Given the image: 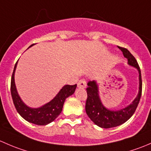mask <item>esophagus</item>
<instances>
[{
    "mask_svg": "<svg viewBox=\"0 0 151 151\" xmlns=\"http://www.w3.org/2000/svg\"><path fill=\"white\" fill-rule=\"evenodd\" d=\"M78 86L79 88H85V87L86 86V81H85L84 79H81V80L79 81L78 83Z\"/></svg>",
    "mask_w": 151,
    "mask_h": 151,
    "instance_id": "obj_1",
    "label": "esophagus"
}]
</instances>
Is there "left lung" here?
Returning a JSON list of instances; mask_svg holds the SVG:
<instances>
[{
    "instance_id": "8db88e82",
    "label": "left lung",
    "mask_w": 151,
    "mask_h": 151,
    "mask_svg": "<svg viewBox=\"0 0 151 151\" xmlns=\"http://www.w3.org/2000/svg\"><path fill=\"white\" fill-rule=\"evenodd\" d=\"M119 49H121L124 57L128 60V64L136 68L139 71V93L134 100L126 108L115 111L110 110L104 107L101 102L98 94V86L96 81H88L87 83V99L85 106L86 114L96 125L101 128L109 129L116 127L128 121L134 113L142 95V77L139 65L128 49L120 46Z\"/></svg>"
}]
</instances>
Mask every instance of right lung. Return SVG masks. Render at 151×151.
Wrapping results in <instances>:
<instances>
[{"mask_svg": "<svg viewBox=\"0 0 151 151\" xmlns=\"http://www.w3.org/2000/svg\"><path fill=\"white\" fill-rule=\"evenodd\" d=\"M33 45L32 44L29 47ZM17 65V62L15 64L11 80V94L14 105L19 114L28 122L36 125L44 126L52 122L61 113L65 99L75 92L77 84L65 85L57 94V96L49 103L46 104L41 108H30L27 107L20 99L15 86L14 73Z\"/></svg>", "mask_w": 151, "mask_h": 151, "instance_id": "obj_1", "label": "right lung"}]
</instances>
